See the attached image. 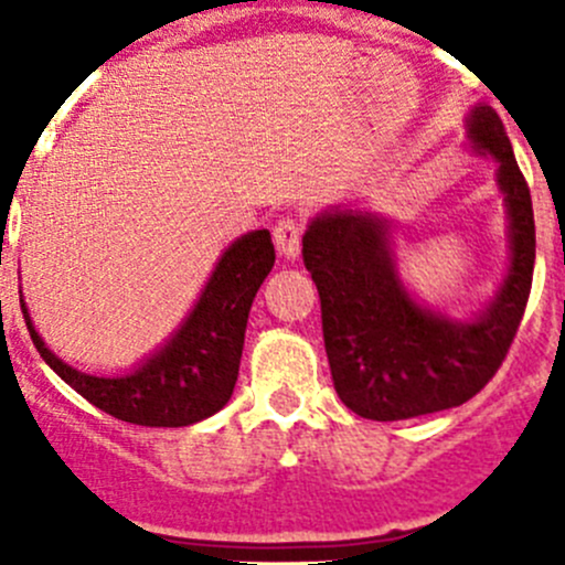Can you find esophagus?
<instances>
[{
    "label": "esophagus",
    "instance_id": "34e87169",
    "mask_svg": "<svg viewBox=\"0 0 565 565\" xmlns=\"http://www.w3.org/2000/svg\"><path fill=\"white\" fill-rule=\"evenodd\" d=\"M273 243L284 259H295L300 254V224L295 218H281L273 230Z\"/></svg>",
    "mask_w": 565,
    "mask_h": 565
}]
</instances>
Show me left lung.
Segmentation results:
<instances>
[{"label": "left lung", "instance_id": "obj_1", "mask_svg": "<svg viewBox=\"0 0 565 565\" xmlns=\"http://www.w3.org/2000/svg\"><path fill=\"white\" fill-rule=\"evenodd\" d=\"M467 147L498 161L509 218V270L472 317H448L409 292L383 213L335 204L317 213L303 235L335 393L361 418L404 420L465 404L494 377L525 315L535 262L533 202L492 106L470 108Z\"/></svg>", "mask_w": 565, "mask_h": 565}]
</instances>
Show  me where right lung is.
<instances>
[{
    "label": "right lung",
    "mask_w": 565,
    "mask_h": 565,
    "mask_svg": "<svg viewBox=\"0 0 565 565\" xmlns=\"http://www.w3.org/2000/svg\"><path fill=\"white\" fill-rule=\"evenodd\" d=\"M276 262L270 232L237 237L221 254L196 303L174 333L125 374H87L45 347L32 324L26 328L40 358L89 404L136 426H191L218 413L235 391L243 341L256 289Z\"/></svg>",
    "instance_id": "1"
}]
</instances>
